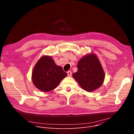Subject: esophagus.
<instances>
[{"mask_svg": "<svg viewBox=\"0 0 134 134\" xmlns=\"http://www.w3.org/2000/svg\"><path fill=\"white\" fill-rule=\"evenodd\" d=\"M67 73V75H68V76H71L72 72H71V71H68Z\"/></svg>", "mask_w": 134, "mask_h": 134, "instance_id": "esophagus-1", "label": "esophagus"}]
</instances>
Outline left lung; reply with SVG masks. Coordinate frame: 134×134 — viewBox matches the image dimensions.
Returning <instances> with one entry per match:
<instances>
[{
	"label": "left lung",
	"instance_id": "1",
	"mask_svg": "<svg viewBox=\"0 0 134 134\" xmlns=\"http://www.w3.org/2000/svg\"><path fill=\"white\" fill-rule=\"evenodd\" d=\"M77 68V71L72 74V77L85 91L92 92L102 85L105 74L99 59L94 53L84 55L78 62Z\"/></svg>",
	"mask_w": 134,
	"mask_h": 134
}]
</instances>
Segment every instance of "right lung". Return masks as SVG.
I'll return each instance as SVG.
<instances>
[{
  "instance_id": "right-lung-1",
  "label": "right lung",
  "mask_w": 134,
  "mask_h": 134,
  "mask_svg": "<svg viewBox=\"0 0 134 134\" xmlns=\"http://www.w3.org/2000/svg\"><path fill=\"white\" fill-rule=\"evenodd\" d=\"M67 75L61 66L55 64L50 56L44 55L35 64L32 80L38 89L43 92H49L56 88Z\"/></svg>"
}]
</instances>
